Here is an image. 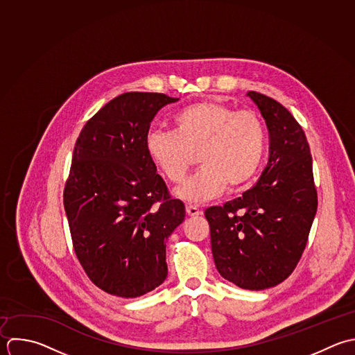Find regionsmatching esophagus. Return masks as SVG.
I'll return each mask as SVG.
<instances>
[{
	"label": "esophagus",
	"instance_id": "obj_1",
	"mask_svg": "<svg viewBox=\"0 0 355 355\" xmlns=\"http://www.w3.org/2000/svg\"><path fill=\"white\" fill-rule=\"evenodd\" d=\"M187 214L191 216V217H195V216H202L203 211L200 209H198L196 206L189 205V206H187Z\"/></svg>",
	"mask_w": 355,
	"mask_h": 355
}]
</instances>
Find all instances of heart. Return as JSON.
<instances>
[{
	"label": "heart",
	"instance_id": "b5f03b06",
	"mask_svg": "<svg viewBox=\"0 0 355 355\" xmlns=\"http://www.w3.org/2000/svg\"><path fill=\"white\" fill-rule=\"evenodd\" d=\"M173 128L150 131L145 149L170 182L184 180L196 155L202 167L175 191L187 202L210 200L227 187L241 191L261 166L266 125L253 110L235 112L218 101H199L175 112Z\"/></svg>",
	"mask_w": 355,
	"mask_h": 355
}]
</instances>
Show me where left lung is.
Segmentation results:
<instances>
[{
    "label": "left lung",
    "mask_w": 355,
    "mask_h": 355,
    "mask_svg": "<svg viewBox=\"0 0 355 355\" xmlns=\"http://www.w3.org/2000/svg\"><path fill=\"white\" fill-rule=\"evenodd\" d=\"M248 96L270 132L267 167L252 189L205 216L220 275L242 289L263 291L284 282L300 261L318 196L302 125L275 99L256 91Z\"/></svg>",
    "instance_id": "8db88e82"
}]
</instances>
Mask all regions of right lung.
Masks as SVG:
<instances>
[{
    "label": "right lung",
    "instance_id": "1",
    "mask_svg": "<svg viewBox=\"0 0 355 355\" xmlns=\"http://www.w3.org/2000/svg\"><path fill=\"white\" fill-rule=\"evenodd\" d=\"M157 92H125L83 127L63 205L74 253L103 292L134 299L167 277L166 241L185 218L145 149L150 121L177 102Z\"/></svg>",
    "mask_w": 355,
    "mask_h": 355
}]
</instances>
